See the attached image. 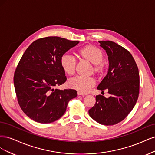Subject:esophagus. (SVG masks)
Instances as JSON below:
<instances>
[{
  "instance_id": "esophagus-1",
  "label": "esophagus",
  "mask_w": 155,
  "mask_h": 155,
  "mask_svg": "<svg viewBox=\"0 0 155 155\" xmlns=\"http://www.w3.org/2000/svg\"><path fill=\"white\" fill-rule=\"evenodd\" d=\"M78 96H86L87 94L85 93H83V92H78Z\"/></svg>"
}]
</instances>
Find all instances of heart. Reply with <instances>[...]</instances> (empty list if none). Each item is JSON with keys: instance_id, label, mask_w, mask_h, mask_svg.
<instances>
[{"instance_id": "obj_1", "label": "heart", "mask_w": 155, "mask_h": 155, "mask_svg": "<svg viewBox=\"0 0 155 155\" xmlns=\"http://www.w3.org/2000/svg\"><path fill=\"white\" fill-rule=\"evenodd\" d=\"M80 59L92 64V72L102 75L105 70V64L103 61L104 55L97 47L93 45H87L78 51ZM60 64L64 72L69 76H72L76 72V60L68 54H63L60 59ZM96 81L92 77L76 76L68 81V86L81 92H87L95 85Z\"/></svg>"}]
</instances>
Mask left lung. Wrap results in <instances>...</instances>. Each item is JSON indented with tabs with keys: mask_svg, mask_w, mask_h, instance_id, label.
Segmentation results:
<instances>
[{
	"mask_svg": "<svg viewBox=\"0 0 155 155\" xmlns=\"http://www.w3.org/2000/svg\"><path fill=\"white\" fill-rule=\"evenodd\" d=\"M109 61L107 76L97 87L107 90L106 98L96 96V104L88 113L97 123L113 125L124 120L133 110L139 96V71L133 55L122 46L110 41H99Z\"/></svg>",
	"mask_w": 155,
	"mask_h": 155,
	"instance_id": "1",
	"label": "left lung"
}]
</instances>
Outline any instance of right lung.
<instances>
[{"instance_id":"add662e5","label":"right lung","mask_w":155,"mask_h":155,"mask_svg":"<svg viewBox=\"0 0 155 155\" xmlns=\"http://www.w3.org/2000/svg\"><path fill=\"white\" fill-rule=\"evenodd\" d=\"M79 43L46 37L33 42L23 54L14 73V87L22 110L36 122L49 124L58 120L68 101L77 96L76 90L55 87L67 80L61 57Z\"/></svg>"}]
</instances>
